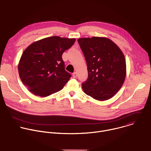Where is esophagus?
I'll use <instances>...</instances> for the list:
<instances>
[{
	"instance_id": "obj_1",
	"label": "esophagus",
	"mask_w": 151,
	"mask_h": 151,
	"mask_svg": "<svg viewBox=\"0 0 151 151\" xmlns=\"http://www.w3.org/2000/svg\"><path fill=\"white\" fill-rule=\"evenodd\" d=\"M72 75H73V77L74 78H76L77 77V76H78V74H77L76 72H74Z\"/></svg>"
}]
</instances>
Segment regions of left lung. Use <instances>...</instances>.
Wrapping results in <instances>:
<instances>
[{"mask_svg": "<svg viewBox=\"0 0 151 151\" xmlns=\"http://www.w3.org/2000/svg\"><path fill=\"white\" fill-rule=\"evenodd\" d=\"M79 45L87 61L88 79L82 84L84 93L104 101L121 88L126 76V62L120 48L103 37L80 38Z\"/></svg>", "mask_w": 151, "mask_h": 151, "instance_id": "1", "label": "left lung"}]
</instances>
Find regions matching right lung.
Returning <instances> with one entry per match:
<instances>
[{"label": "right lung", "mask_w": 151, "mask_h": 151, "mask_svg": "<svg viewBox=\"0 0 151 151\" xmlns=\"http://www.w3.org/2000/svg\"><path fill=\"white\" fill-rule=\"evenodd\" d=\"M75 40L48 37L33 42L24 50L19 61L18 73L32 93L47 97L63 89L71 75L65 70L62 54Z\"/></svg>", "instance_id": "1"}]
</instances>
